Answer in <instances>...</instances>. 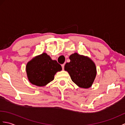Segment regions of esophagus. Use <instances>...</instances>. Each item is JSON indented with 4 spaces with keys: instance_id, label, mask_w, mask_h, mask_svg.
<instances>
[{
    "instance_id": "esophagus-1",
    "label": "esophagus",
    "mask_w": 125,
    "mask_h": 125,
    "mask_svg": "<svg viewBox=\"0 0 125 125\" xmlns=\"http://www.w3.org/2000/svg\"><path fill=\"white\" fill-rule=\"evenodd\" d=\"M62 69L63 70L64 69V64H62Z\"/></svg>"
}]
</instances>
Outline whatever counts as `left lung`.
<instances>
[{"instance_id":"1","label":"left lung","mask_w":125,"mask_h":125,"mask_svg":"<svg viewBox=\"0 0 125 125\" xmlns=\"http://www.w3.org/2000/svg\"><path fill=\"white\" fill-rule=\"evenodd\" d=\"M64 70L69 74L71 80L78 87L88 89L92 86L97 75L95 64L91 58L77 52L69 56Z\"/></svg>"}]
</instances>
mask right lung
Masks as SVG:
<instances>
[{
	"label": "right lung",
	"instance_id": "add662e5",
	"mask_svg": "<svg viewBox=\"0 0 125 125\" xmlns=\"http://www.w3.org/2000/svg\"><path fill=\"white\" fill-rule=\"evenodd\" d=\"M26 70L31 84L44 86L53 81L56 73L62 70V67L56 61L52 60L43 52L29 61L26 64Z\"/></svg>",
	"mask_w": 125,
	"mask_h": 125
}]
</instances>
